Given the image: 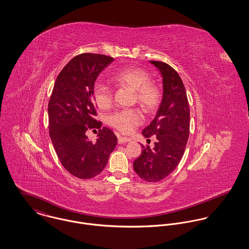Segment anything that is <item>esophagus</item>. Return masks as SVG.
<instances>
[{
	"mask_svg": "<svg viewBox=\"0 0 249 249\" xmlns=\"http://www.w3.org/2000/svg\"><path fill=\"white\" fill-rule=\"evenodd\" d=\"M129 141H130V139L126 138V137H119V139H118L119 143H124V142H129Z\"/></svg>",
	"mask_w": 249,
	"mask_h": 249,
	"instance_id": "1",
	"label": "esophagus"
}]
</instances>
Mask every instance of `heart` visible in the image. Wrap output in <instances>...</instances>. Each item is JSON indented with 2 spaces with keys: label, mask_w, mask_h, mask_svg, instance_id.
I'll list each match as a JSON object with an SVG mask.
<instances>
[{
  "label": "heart",
  "mask_w": 249,
  "mask_h": 249,
  "mask_svg": "<svg viewBox=\"0 0 249 249\" xmlns=\"http://www.w3.org/2000/svg\"><path fill=\"white\" fill-rule=\"evenodd\" d=\"M113 81L120 86L128 87L134 91L135 101L146 112L154 111L160 104L161 92L159 87L149 81V73L140 67H128L116 71ZM96 105L102 109L111 107L113 92L110 86L103 81H97L93 87ZM142 123V113L137 109H125L113 113L108 117V124L122 133H130Z\"/></svg>",
  "instance_id": "heart-1"
}]
</instances>
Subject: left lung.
<instances>
[{
    "mask_svg": "<svg viewBox=\"0 0 249 249\" xmlns=\"http://www.w3.org/2000/svg\"><path fill=\"white\" fill-rule=\"evenodd\" d=\"M150 62L162 74L163 99L155 118L142 134L145 138L155 136L156 142L153 148L142 144V153L133 162V168L142 180L158 182L176 170L184 154L190 133V108L178 71L165 62Z\"/></svg>",
    "mask_w": 249,
    "mask_h": 249,
    "instance_id": "left-lung-1",
    "label": "left lung"
}]
</instances>
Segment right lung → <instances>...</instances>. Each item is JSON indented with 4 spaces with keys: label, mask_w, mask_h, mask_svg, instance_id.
<instances>
[{
    "label": "right lung",
    "mask_w": 249,
    "mask_h": 249,
    "mask_svg": "<svg viewBox=\"0 0 249 249\" xmlns=\"http://www.w3.org/2000/svg\"><path fill=\"white\" fill-rule=\"evenodd\" d=\"M113 57L99 53L74 56L57 75L50 98L49 133L62 166L75 178L89 179L103 172L117 137L95 119L97 106L93 98L95 81ZM99 128V138L90 142L88 129Z\"/></svg>",
    "instance_id": "1"
}]
</instances>
